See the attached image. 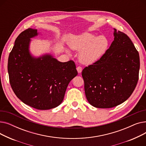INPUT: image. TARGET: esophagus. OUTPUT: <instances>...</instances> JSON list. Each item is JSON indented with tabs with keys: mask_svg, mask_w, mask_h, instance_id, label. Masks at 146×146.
I'll return each mask as SVG.
<instances>
[{
	"mask_svg": "<svg viewBox=\"0 0 146 146\" xmlns=\"http://www.w3.org/2000/svg\"><path fill=\"white\" fill-rule=\"evenodd\" d=\"M76 69H77V71L79 73H80L82 71V68L80 66H78L77 68H76Z\"/></svg>",
	"mask_w": 146,
	"mask_h": 146,
	"instance_id": "1",
	"label": "esophagus"
}]
</instances>
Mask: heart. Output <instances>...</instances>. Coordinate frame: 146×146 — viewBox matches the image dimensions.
I'll list each match as a JSON object with an SVG mask.
<instances>
[{
  "instance_id": "b5f03b06",
  "label": "heart",
  "mask_w": 146,
  "mask_h": 146,
  "mask_svg": "<svg viewBox=\"0 0 146 146\" xmlns=\"http://www.w3.org/2000/svg\"><path fill=\"white\" fill-rule=\"evenodd\" d=\"M73 50L80 51L79 59L84 64H92L100 59L106 52L109 40L106 36H96L89 33H84L75 36L69 42ZM67 53H70L66 50Z\"/></svg>"
}]
</instances>
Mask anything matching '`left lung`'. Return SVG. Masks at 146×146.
Listing matches in <instances>:
<instances>
[{
	"label": "left lung",
	"instance_id": "obj_1",
	"mask_svg": "<svg viewBox=\"0 0 146 146\" xmlns=\"http://www.w3.org/2000/svg\"><path fill=\"white\" fill-rule=\"evenodd\" d=\"M113 36L105 54L82 73L87 100L96 108H110L123 103L139 80V52L125 34L114 29Z\"/></svg>",
	"mask_w": 146,
	"mask_h": 146
}]
</instances>
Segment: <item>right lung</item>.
<instances>
[{"label":"right lung","instance_id":"1","mask_svg":"<svg viewBox=\"0 0 146 146\" xmlns=\"http://www.w3.org/2000/svg\"><path fill=\"white\" fill-rule=\"evenodd\" d=\"M37 29L28 28L15 41L9 54L7 71L15 94L24 104L40 110H50L63 102L67 87L78 75L74 61L60 62L49 54H31V38Z\"/></svg>","mask_w":146,"mask_h":146}]
</instances>
